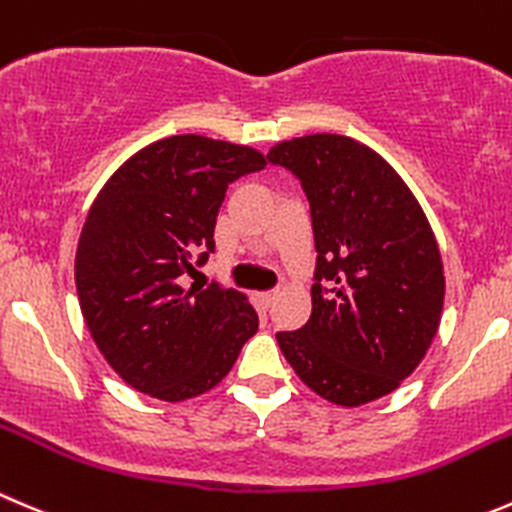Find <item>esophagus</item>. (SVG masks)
<instances>
[{
    "mask_svg": "<svg viewBox=\"0 0 512 512\" xmlns=\"http://www.w3.org/2000/svg\"><path fill=\"white\" fill-rule=\"evenodd\" d=\"M257 300H260L262 307H272V305H275V300H277V292L275 290L260 292V295H257Z\"/></svg>",
    "mask_w": 512,
    "mask_h": 512,
    "instance_id": "1",
    "label": "esophagus"
}]
</instances>
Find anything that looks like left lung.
I'll list each match as a JSON object with an SVG mask.
<instances>
[{"mask_svg": "<svg viewBox=\"0 0 512 512\" xmlns=\"http://www.w3.org/2000/svg\"><path fill=\"white\" fill-rule=\"evenodd\" d=\"M315 232L312 315L277 342L307 388L342 408L393 393L440 325L443 260L423 207L377 152L342 135L280 142Z\"/></svg>", "mask_w": 512, "mask_h": 512, "instance_id": "8db88e82", "label": "left lung"}]
</instances>
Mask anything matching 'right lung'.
Wrapping results in <instances>:
<instances>
[{"mask_svg": "<svg viewBox=\"0 0 512 512\" xmlns=\"http://www.w3.org/2000/svg\"><path fill=\"white\" fill-rule=\"evenodd\" d=\"M265 165L252 147L175 135L132 155L89 207L79 307L104 360L140 393L167 403L207 393L257 332L242 292L185 287V275L215 252L227 187Z\"/></svg>", "mask_w": 512, "mask_h": 512, "instance_id": "right-lung-1", "label": "right lung"}]
</instances>
